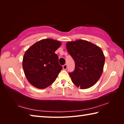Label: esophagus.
Returning a JSON list of instances; mask_svg holds the SVG:
<instances>
[{
  "instance_id": "obj_1",
  "label": "esophagus",
  "mask_w": 124,
  "mask_h": 124,
  "mask_svg": "<svg viewBox=\"0 0 124 124\" xmlns=\"http://www.w3.org/2000/svg\"><path fill=\"white\" fill-rule=\"evenodd\" d=\"M67 68V64H64L63 66V69L64 70H66Z\"/></svg>"
}]
</instances>
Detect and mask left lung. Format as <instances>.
Masks as SVG:
<instances>
[{
	"instance_id": "left-lung-1",
	"label": "left lung",
	"mask_w": 124,
	"mask_h": 124,
	"mask_svg": "<svg viewBox=\"0 0 124 124\" xmlns=\"http://www.w3.org/2000/svg\"><path fill=\"white\" fill-rule=\"evenodd\" d=\"M66 47L75 62L74 71L69 73L74 84L83 89L95 85L103 70L105 57L102 50L83 40L68 42Z\"/></svg>"
}]
</instances>
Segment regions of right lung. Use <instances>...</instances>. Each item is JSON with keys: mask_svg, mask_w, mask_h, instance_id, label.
<instances>
[{"mask_svg": "<svg viewBox=\"0 0 124 124\" xmlns=\"http://www.w3.org/2000/svg\"><path fill=\"white\" fill-rule=\"evenodd\" d=\"M60 41L51 39L37 42L25 52L22 66L27 80L38 89H45L53 83L62 67L54 52Z\"/></svg>", "mask_w": 124, "mask_h": 124, "instance_id": "right-lung-1", "label": "right lung"}]
</instances>
